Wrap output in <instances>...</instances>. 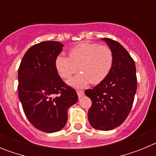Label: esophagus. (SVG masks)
Segmentation results:
<instances>
[{"instance_id": "esophagus-1", "label": "esophagus", "mask_w": 156, "mask_h": 156, "mask_svg": "<svg viewBox=\"0 0 156 156\" xmlns=\"http://www.w3.org/2000/svg\"><path fill=\"white\" fill-rule=\"evenodd\" d=\"M76 92H77V94H78V97L80 98L81 97H83V94H84V92H83V90H76Z\"/></svg>"}]
</instances>
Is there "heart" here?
<instances>
[{
	"label": "heart",
	"mask_w": 156,
	"mask_h": 156,
	"mask_svg": "<svg viewBox=\"0 0 156 156\" xmlns=\"http://www.w3.org/2000/svg\"><path fill=\"white\" fill-rule=\"evenodd\" d=\"M113 61V53L109 47L81 43L69 51V57L58 55L55 66L63 79H69L79 69L80 73L72 78L69 84L84 87L90 82L93 84L102 82L109 74Z\"/></svg>",
	"instance_id": "1"
}]
</instances>
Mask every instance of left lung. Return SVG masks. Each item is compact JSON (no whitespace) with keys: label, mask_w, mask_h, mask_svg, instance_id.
I'll list each match as a JSON object with an SVG mask.
<instances>
[{"label":"left lung","mask_w":156,"mask_h":156,"mask_svg":"<svg viewBox=\"0 0 156 156\" xmlns=\"http://www.w3.org/2000/svg\"><path fill=\"white\" fill-rule=\"evenodd\" d=\"M112 51V68L105 79L93 89L85 90L92 101L88 120L92 127L111 130L120 126L129 115L137 90L135 62L117 41L102 38Z\"/></svg>","instance_id":"left-lung-1"}]
</instances>
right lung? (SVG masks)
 Instances as JSON below:
<instances>
[{"instance_id":"right-lung-1","label":"right lung","mask_w":156,"mask_h":156,"mask_svg":"<svg viewBox=\"0 0 156 156\" xmlns=\"http://www.w3.org/2000/svg\"><path fill=\"white\" fill-rule=\"evenodd\" d=\"M62 48L58 41L32 46L18 72V91L25 115L34 127L46 133L66 126L69 108L78 101L76 91L63 82L55 66Z\"/></svg>"}]
</instances>
